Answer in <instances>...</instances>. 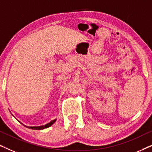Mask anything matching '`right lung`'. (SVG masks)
Wrapping results in <instances>:
<instances>
[{"label":"right lung","mask_w":152,"mask_h":152,"mask_svg":"<svg viewBox=\"0 0 152 152\" xmlns=\"http://www.w3.org/2000/svg\"><path fill=\"white\" fill-rule=\"evenodd\" d=\"M56 120H57V119L55 120H52L51 122H50L49 123H48L46 124H45V125H42V126H26L24 125L23 124H22L23 125H24L25 126H26L27 128H29V129H35V130H41V129H46L48 127H49V126H50L51 125H53V124L55 123V122H56Z\"/></svg>","instance_id":"add662e5"}]
</instances>
